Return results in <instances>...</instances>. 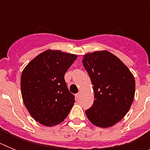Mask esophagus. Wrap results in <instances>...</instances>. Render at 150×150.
<instances>
[{
  "label": "esophagus",
  "mask_w": 150,
  "mask_h": 150,
  "mask_svg": "<svg viewBox=\"0 0 150 150\" xmlns=\"http://www.w3.org/2000/svg\"><path fill=\"white\" fill-rule=\"evenodd\" d=\"M80 95H81V93H80V92H78L77 94H76V95H75V97H76V99L79 98V97H80Z\"/></svg>",
  "instance_id": "34e87169"
}]
</instances>
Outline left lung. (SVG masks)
<instances>
[{"instance_id":"left-lung-1","label":"left lung","mask_w":150,"mask_h":150,"mask_svg":"<svg viewBox=\"0 0 150 150\" xmlns=\"http://www.w3.org/2000/svg\"><path fill=\"white\" fill-rule=\"evenodd\" d=\"M93 85L95 100L86 114L92 124L108 128L124 117L134 100L133 74L119 58L106 50L86 54L83 59Z\"/></svg>"}]
</instances>
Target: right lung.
<instances>
[{
    "label": "right lung",
    "mask_w": 150,
    "mask_h": 150,
    "mask_svg": "<svg viewBox=\"0 0 150 150\" xmlns=\"http://www.w3.org/2000/svg\"><path fill=\"white\" fill-rule=\"evenodd\" d=\"M77 55L59 50L43 52L27 64L21 76L24 104L37 122L53 126L68 116L75 99L64 74Z\"/></svg>",
    "instance_id": "add662e5"
}]
</instances>
